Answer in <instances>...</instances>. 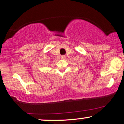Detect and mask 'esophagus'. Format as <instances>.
<instances>
[{
  "label": "esophagus",
  "instance_id": "34e87169",
  "mask_svg": "<svg viewBox=\"0 0 124 124\" xmlns=\"http://www.w3.org/2000/svg\"><path fill=\"white\" fill-rule=\"evenodd\" d=\"M65 58H66L65 55H62V57H61V59H65Z\"/></svg>",
  "mask_w": 124,
  "mask_h": 124
}]
</instances>
